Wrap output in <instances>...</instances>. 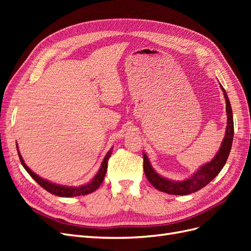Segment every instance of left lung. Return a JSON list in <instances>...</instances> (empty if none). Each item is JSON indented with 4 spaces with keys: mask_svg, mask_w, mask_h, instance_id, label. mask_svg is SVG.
I'll list each match as a JSON object with an SVG mask.
<instances>
[{
    "mask_svg": "<svg viewBox=\"0 0 251 251\" xmlns=\"http://www.w3.org/2000/svg\"><path fill=\"white\" fill-rule=\"evenodd\" d=\"M223 91V94L226 101V113H227V126L224 139L222 141L221 147L218 151L217 155L212 160L193 174V176L183 180V181H172L166 178L161 177L157 174L155 170L151 168L149 161V158L146 154H143V170L144 174L149 180L150 183L153 185L158 191L170 194V195H189L207 185L209 182L215 179L217 175L221 172L223 166L225 165L227 158L229 156L232 140H233V117L231 105L227 96L225 90L222 86H220Z\"/></svg>",
    "mask_w": 251,
    "mask_h": 251,
    "instance_id": "8db88e82",
    "label": "left lung"
}]
</instances>
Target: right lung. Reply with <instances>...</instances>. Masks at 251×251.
<instances>
[{"mask_svg": "<svg viewBox=\"0 0 251 251\" xmlns=\"http://www.w3.org/2000/svg\"><path fill=\"white\" fill-rule=\"evenodd\" d=\"M17 150H18V154L20 157V160L22 165L24 166V169L27 171V173L31 176L37 183H39L43 188L46 189L47 192H49L52 195H55L58 197H76V196H83V195H88L95 192L96 189L100 187L102 183V181L104 179L105 176V173H107V169H108V160L109 158L111 157L112 154V150L113 148L108 151L107 155L104 156L103 160L101 162L100 165V169L98 170V173L95 175V177L93 178V180L89 182V183L85 184V185H80L78 187H75V186H65V185H59V184H55V183H52V182L48 181V180H45L43 178H41L40 176H37L35 173H33L31 170H30L28 166L26 165V163L23 160V158L20 154L18 146H17Z\"/></svg>", "mask_w": 251, "mask_h": 251, "instance_id": "add662e5", "label": "right lung"}]
</instances>
